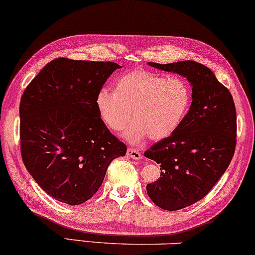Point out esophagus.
<instances>
[{
  "instance_id": "1",
  "label": "esophagus",
  "mask_w": 255,
  "mask_h": 255,
  "mask_svg": "<svg viewBox=\"0 0 255 255\" xmlns=\"http://www.w3.org/2000/svg\"><path fill=\"white\" fill-rule=\"evenodd\" d=\"M127 156L130 157V159H133V160L142 159V154H141L137 149H135V148H128V149H127Z\"/></svg>"
}]
</instances>
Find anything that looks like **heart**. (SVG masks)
<instances>
[{
  "instance_id": "obj_1",
  "label": "heart",
  "mask_w": 255,
  "mask_h": 255,
  "mask_svg": "<svg viewBox=\"0 0 255 255\" xmlns=\"http://www.w3.org/2000/svg\"><path fill=\"white\" fill-rule=\"evenodd\" d=\"M192 102V90L182 77L134 69L118 79L115 90L102 88L96 108L109 129L120 131L133 115L124 136L138 143L149 136L154 141L168 137L185 120Z\"/></svg>"
}]
</instances>
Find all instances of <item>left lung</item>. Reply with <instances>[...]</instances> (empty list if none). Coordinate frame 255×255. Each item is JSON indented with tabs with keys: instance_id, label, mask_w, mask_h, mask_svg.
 Masks as SVG:
<instances>
[{
	"instance_id": "obj_1",
	"label": "left lung",
	"mask_w": 255,
	"mask_h": 255,
	"mask_svg": "<svg viewBox=\"0 0 255 255\" xmlns=\"http://www.w3.org/2000/svg\"><path fill=\"white\" fill-rule=\"evenodd\" d=\"M151 67L187 77L192 105L185 120L144 156L160 165V179L148 183L151 201L166 211L188 207L206 196L230 166L237 144V113L232 94L214 73L195 61Z\"/></svg>"
}]
</instances>
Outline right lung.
<instances>
[{
    "label": "right lung",
    "mask_w": 255,
    "mask_h": 255,
    "mask_svg": "<svg viewBox=\"0 0 255 255\" xmlns=\"http://www.w3.org/2000/svg\"><path fill=\"white\" fill-rule=\"evenodd\" d=\"M115 62L53 60L20 102L21 155L37 185L57 201L81 205L98 192L109 163L127 147L100 117L95 99Z\"/></svg>",
    "instance_id": "1"
}]
</instances>
